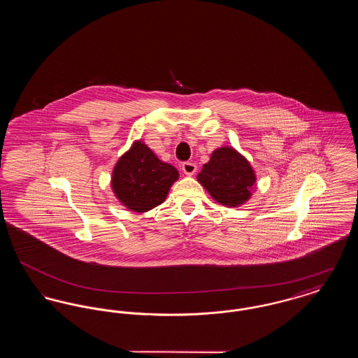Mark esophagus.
Listing matches in <instances>:
<instances>
[{
	"label": "esophagus",
	"instance_id": "esophagus-1",
	"mask_svg": "<svg viewBox=\"0 0 358 358\" xmlns=\"http://www.w3.org/2000/svg\"><path fill=\"white\" fill-rule=\"evenodd\" d=\"M181 168H182V171L187 174V176H192V174H194L196 171H197V166L194 164H192V162H184Z\"/></svg>",
	"mask_w": 358,
	"mask_h": 358
}]
</instances>
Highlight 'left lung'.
Here are the masks:
<instances>
[{
  "instance_id": "left-lung-1",
  "label": "left lung",
  "mask_w": 358,
  "mask_h": 358,
  "mask_svg": "<svg viewBox=\"0 0 358 358\" xmlns=\"http://www.w3.org/2000/svg\"><path fill=\"white\" fill-rule=\"evenodd\" d=\"M199 182L222 205L238 206L251 197L255 187V171L250 162L234 148L215 150L197 176Z\"/></svg>"
}]
</instances>
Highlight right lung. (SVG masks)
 <instances>
[{"mask_svg":"<svg viewBox=\"0 0 358 358\" xmlns=\"http://www.w3.org/2000/svg\"><path fill=\"white\" fill-rule=\"evenodd\" d=\"M177 178L174 166L158 159L143 142L136 141L118 159L111 187L122 204L142 213L162 204Z\"/></svg>","mask_w":358,"mask_h":358,"instance_id":"add662e5","label":"right lung"}]
</instances>
